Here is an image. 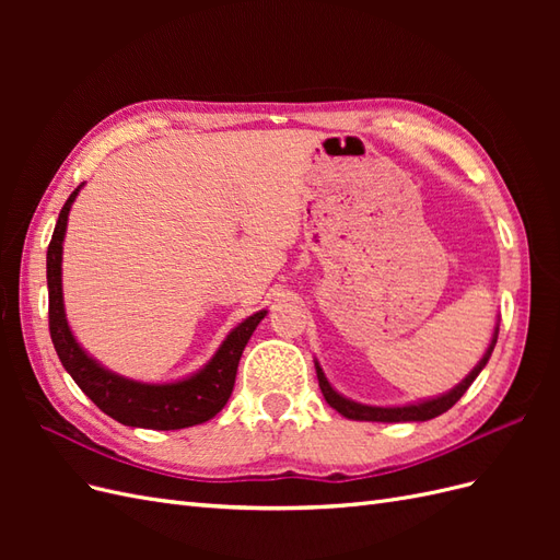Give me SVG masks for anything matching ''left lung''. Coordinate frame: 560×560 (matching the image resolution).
<instances>
[{
  "label": "left lung",
  "instance_id": "8db88e82",
  "mask_svg": "<svg viewBox=\"0 0 560 560\" xmlns=\"http://www.w3.org/2000/svg\"><path fill=\"white\" fill-rule=\"evenodd\" d=\"M498 331H500V325H495L493 336H490V343H488V348L483 352V358L479 360V364L474 366L460 383H457L453 389H448V393H444V395H436V397H430V399H420V401H413V404H401V406L360 404V401L343 397L341 393H338V389H334L331 383L325 376V371H322L319 362L315 360L319 389H322V395H325V399H327V404L331 406V409H336L338 413H341L348 420H371V422H422V420H432L436 416L446 413L451 406L467 393V387L474 381H477V376L481 374V369L488 364L490 354H493V348L498 343Z\"/></svg>",
  "mask_w": 560,
  "mask_h": 560
}]
</instances>
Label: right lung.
Returning <instances> with one entry per match:
<instances>
[{
  "label": "right lung",
  "mask_w": 560,
  "mask_h": 560,
  "mask_svg": "<svg viewBox=\"0 0 560 560\" xmlns=\"http://www.w3.org/2000/svg\"><path fill=\"white\" fill-rule=\"evenodd\" d=\"M67 198L60 210L58 224L46 254V282H48V329L50 341L67 374L83 389L100 411L128 428L147 430H182L208 422L224 409L235 383L241 354L268 311H259L231 329L222 346L191 376L171 383H142L126 378L100 364L93 354L81 348L65 315L62 301V243L67 233V219L81 191Z\"/></svg>",
  "instance_id": "right-lung-1"
}]
</instances>
